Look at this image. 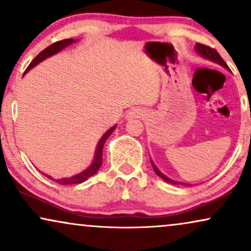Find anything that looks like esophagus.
<instances>
[{
  "instance_id": "34e87169",
  "label": "esophagus",
  "mask_w": 251,
  "mask_h": 251,
  "mask_svg": "<svg viewBox=\"0 0 251 251\" xmlns=\"http://www.w3.org/2000/svg\"><path fill=\"white\" fill-rule=\"evenodd\" d=\"M144 116V112L140 109H132L129 110L127 113H126V118L127 119H133V118H141Z\"/></svg>"
}]
</instances>
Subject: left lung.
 I'll list each match as a JSON object with an SVG mask.
<instances>
[{"label": "left lung", "mask_w": 251, "mask_h": 251, "mask_svg": "<svg viewBox=\"0 0 251 251\" xmlns=\"http://www.w3.org/2000/svg\"><path fill=\"white\" fill-rule=\"evenodd\" d=\"M195 50H196V52L201 56V58H204L206 60H210V61H212V62L218 63V65L223 66L224 68H226L227 71H229V67H228V66H227V63L224 61V59L221 58L220 54H219V53L214 49H211V47H208V46H206V45H202V44H196ZM151 166H153V169L155 171V174H156L158 177H161V178H162L164 182L170 183V184H182V185H185V186L191 185V184L177 182V180H174V179L169 178V177H167L166 175H164V174H162L160 170L157 169V167L155 166L154 162L151 160Z\"/></svg>", "instance_id": "1"}]
</instances>
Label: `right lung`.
<instances>
[{
	"instance_id": "add662e5",
	"label": "right lung",
	"mask_w": 251,
	"mask_h": 251,
	"mask_svg": "<svg viewBox=\"0 0 251 251\" xmlns=\"http://www.w3.org/2000/svg\"><path fill=\"white\" fill-rule=\"evenodd\" d=\"M77 40L75 39H65V40H60V41H56V43L52 44V45L46 47L45 50H41V52L38 54L36 58L32 60V62L28 65V67L26 68V71L25 73H27L30 69H32L33 67H36L38 63H40L41 61H44V60H46L47 58H50V56L56 54V53H59L60 50H62L63 49H66V47L72 45V44L76 43ZM24 73V74H25ZM117 125H113L112 127L107 129V131L104 133L102 138H100V140L98 141L97 144V147H96V151H95V156H94V160L93 162H91L90 166H89L87 169H84L83 171H81L80 174H76V175L69 177V178H60V179H54L53 177H50V175H45L47 178L54 180V182L61 184V185H67V184H81L87 180L89 177L94 176L95 174L97 173L98 169H100V166H102V156H103V147H104V144H105L106 139L109 138L111 135V133L115 131Z\"/></svg>"
}]
</instances>
